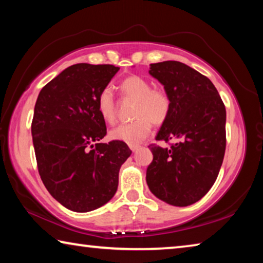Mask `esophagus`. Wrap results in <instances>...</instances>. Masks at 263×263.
<instances>
[{
  "mask_svg": "<svg viewBox=\"0 0 263 263\" xmlns=\"http://www.w3.org/2000/svg\"><path fill=\"white\" fill-rule=\"evenodd\" d=\"M130 148H131L132 152H135V151H137V149L139 148V146H138V145H130Z\"/></svg>",
  "mask_w": 263,
  "mask_h": 263,
  "instance_id": "esophagus-1",
  "label": "esophagus"
}]
</instances>
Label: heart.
<instances>
[{
  "instance_id": "1",
  "label": "heart",
  "mask_w": 263,
  "mask_h": 263,
  "mask_svg": "<svg viewBox=\"0 0 263 263\" xmlns=\"http://www.w3.org/2000/svg\"><path fill=\"white\" fill-rule=\"evenodd\" d=\"M119 89L125 98L136 101L133 111V118L136 120L112 128L109 137L112 140L127 145H138L149 135L151 124L161 125L168 118L171 99L166 91L152 89L151 83L139 76H128L123 79ZM97 110L104 122L109 124L115 122L117 104L110 86L103 87L99 92Z\"/></svg>"
}]
</instances>
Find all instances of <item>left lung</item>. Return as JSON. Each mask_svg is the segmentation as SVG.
<instances>
[{
    "label": "left lung",
    "instance_id": "left-lung-1",
    "mask_svg": "<svg viewBox=\"0 0 263 263\" xmlns=\"http://www.w3.org/2000/svg\"><path fill=\"white\" fill-rule=\"evenodd\" d=\"M171 99V112L156 140H176L170 148L151 145L146 171L149 191L172 206L199 201L218 178L226 149V109L210 79L181 62L149 64Z\"/></svg>",
    "mask_w": 263,
    "mask_h": 263
}]
</instances>
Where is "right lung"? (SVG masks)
I'll list each match as a JSON object with an SVG mask.
<instances>
[{"mask_svg":"<svg viewBox=\"0 0 263 263\" xmlns=\"http://www.w3.org/2000/svg\"><path fill=\"white\" fill-rule=\"evenodd\" d=\"M119 68L73 64L37 97L31 124L37 167L53 199L85 213L105 205L118 189V174L132 151L125 143H99L106 135L97 97Z\"/></svg>","mask_w":263,"mask_h":263,"instance_id":"obj_1","label":"right lung"}]
</instances>
